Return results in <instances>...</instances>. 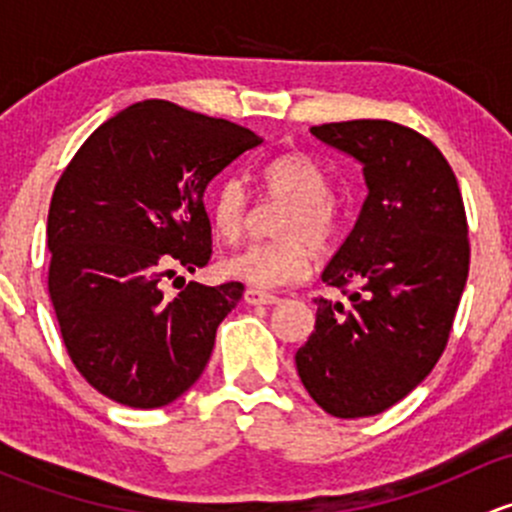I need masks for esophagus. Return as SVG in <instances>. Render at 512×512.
<instances>
[{"instance_id":"esophagus-1","label":"esophagus","mask_w":512,"mask_h":512,"mask_svg":"<svg viewBox=\"0 0 512 512\" xmlns=\"http://www.w3.org/2000/svg\"><path fill=\"white\" fill-rule=\"evenodd\" d=\"M245 302L247 304H277L280 302V297H275V294H270V292H260V289H247Z\"/></svg>"}]
</instances>
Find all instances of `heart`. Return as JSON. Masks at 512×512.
Masks as SVG:
<instances>
[{
  "label": "heart",
  "mask_w": 512,
  "mask_h": 512,
  "mask_svg": "<svg viewBox=\"0 0 512 512\" xmlns=\"http://www.w3.org/2000/svg\"><path fill=\"white\" fill-rule=\"evenodd\" d=\"M267 195L285 200L287 210L277 220L275 242H257L232 252L223 272L255 289H277L307 277L312 250L327 252L339 232L332 185L324 170L304 153H287L262 170ZM250 218L245 185L230 178L210 198V223L227 242L240 240Z\"/></svg>",
  "instance_id": "heart-1"
}]
</instances>
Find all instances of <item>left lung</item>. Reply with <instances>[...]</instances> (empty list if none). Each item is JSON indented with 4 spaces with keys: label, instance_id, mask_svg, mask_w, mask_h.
Instances as JSON below:
<instances>
[{
    "label": "left lung",
    "instance_id": "left-lung-1",
    "mask_svg": "<svg viewBox=\"0 0 512 512\" xmlns=\"http://www.w3.org/2000/svg\"><path fill=\"white\" fill-rule=\"evenodd\" d=\"M312 133L364 165L369 195L322 272L349 307L314 299V332L294 361L327 414L376 416L411 394L446 349L471 265L466 208L448 160L411 128L361 118Z\"/></svg>",
    "mask_w": 512,
    "mask_h": 512
}]
</instances>
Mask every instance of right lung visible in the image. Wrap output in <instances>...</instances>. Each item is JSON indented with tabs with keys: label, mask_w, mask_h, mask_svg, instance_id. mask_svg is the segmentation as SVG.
Returning <instances> with one entry per match:
<instances>
[{
	"label": "right lung",
	"mask_w": 512,
	"mask_h": 512,
	"mask_svg": "<svg viewBox=\"0 0 512 512\" xmlns=\"http://www.w3.org/2000/svg\"><path fill=\"white\" fill-rule=\"evenodd\" d=\"M247 128L170 101H141L96 128L51 195L49 297L66 352L98 394L158 409L205 371L240 282L160 280L213 255L203 195L232 160L260 146Z\"/></svg>",
	"instance_id": "right-lung-1"
}]
</instances>
